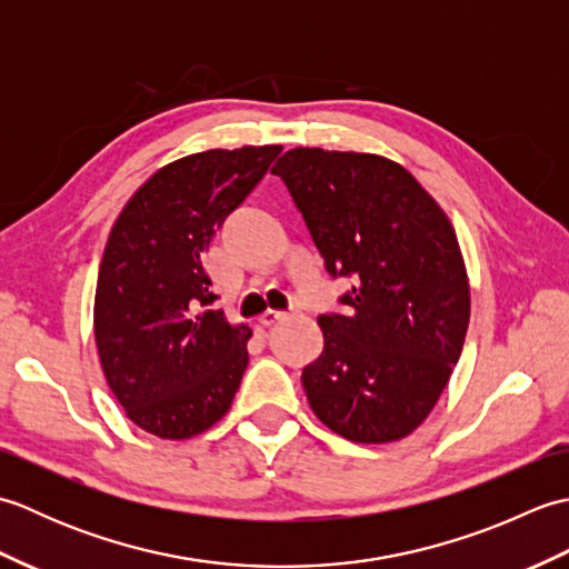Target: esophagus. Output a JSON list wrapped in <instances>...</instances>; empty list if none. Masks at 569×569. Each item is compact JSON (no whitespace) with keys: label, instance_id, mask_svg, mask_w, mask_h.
<instances>
[{"label":"esophagus","instance_id":"esophagus-1","mask_svg":"<svg viewBox=\"0 0 569 569\" xmlns=\"http://www.w3.org/2000/svg\"><path fill=\"white\" fill-rule=\"evenodd\" d=\"M281 320H286V312H276V310H266L263 316L259 318V322L263 325V328H273V325L281 322Z\"/></svg>","mask_w":569,"mask_h":569}]
</instances>
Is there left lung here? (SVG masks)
<instances>
[{
    "label": "left lung",
    "instance_id": "1",
    "mask_svg": "<svg viewBox=\"0 0 569 569\" xmlns=\"http://www.w3.org/2000/svg\"><path fill=\"white\" fill-rule=\"evenodd\" d=\"M286 183L345 312H325L303 369L316 416L352 442H391L428 418L462 355L469 286L455 229L403 166L373 153L291 149Z\"/></svg>",
    "mask_w": 569,
    "mask_h": 569
}]
</instances>
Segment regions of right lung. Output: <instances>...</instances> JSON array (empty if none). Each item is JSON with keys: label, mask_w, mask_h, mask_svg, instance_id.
Here are the masks:
<instances>
[{"label": "right lung", "mask_w": 569, "mask_h": 569, "mask_svg": "<svg viewBox=\"0 0 569 569\" xmlns=\"http://www.w3.org/2000/svg\"><path fill=\"white\" fill-rule=\"evenodd\" d=\"M278 153L186 156L156 171L117 217L94 293V340L107 383L141 430L186 440L232 406L251 330L212 310L202 251Z\"/></svg>", "instance_id": "right-lung-1"}]
</instances>
